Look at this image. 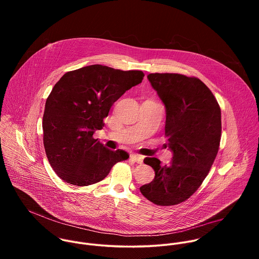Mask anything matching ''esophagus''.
Instances as JSON below:
<instances>
[{
	"label": "esophagus",
	"instance_id": "obj_1",
	"mask_svg": "<svg viewBox=\"0 0 259 259\" xmlns=\"http://www.w3.org/2000/svg\"><path fill=\"white\" fill-rule=\"evenodd\" d=\"M130 160H132L133 162L137 163V164H141L142 161H143V157L140 156V155H136V154H133L130 156Z\"/></svg>",
	"mask_w": 259,
	"mask_h": 259
}]
</instances>
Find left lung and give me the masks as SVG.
Instances as JSON below:
<instances>
[{"label": "left lung", "mask_w": 259, "mask_h": 259, "mask_svg": "<svg viewBox=\"0 0 259 259\" xmlns=\"http://www.w3.org/2000/svg\"><path fill=\"white\" fill-rule=\"evenodd\" d=\"M147 79L166 107L165 136L173 157L169 165L157 158L143 160L155 178L140 192L156 205H177L195 194L213 165L221 137L220 107L198 78L156 72Z\"/></svg>", "instance_id": "8db88e82"}]
</instances>
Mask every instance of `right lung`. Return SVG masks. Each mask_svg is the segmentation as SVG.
Here are the masks:
<instances>
[{
    "mask_svg": "<svg viewBox=\"0 0 259 259\" xmlns=\"http://www.w3.org/2000/svg\"><path fill=\"white\" fill-rule=\"evenodd\" d=\"M143 77L141 70L93 64L60 78L46 100L43 116L45 152L58 177L73 186H90L129 158L122 150L105 149L93 133L102 129L112 105Z\"/></svg>",
    "mask_w": 259,
    "mask_h": 259,
    "instance_id": "add662e5",
    "label": "right lung"
}]
</instances>
